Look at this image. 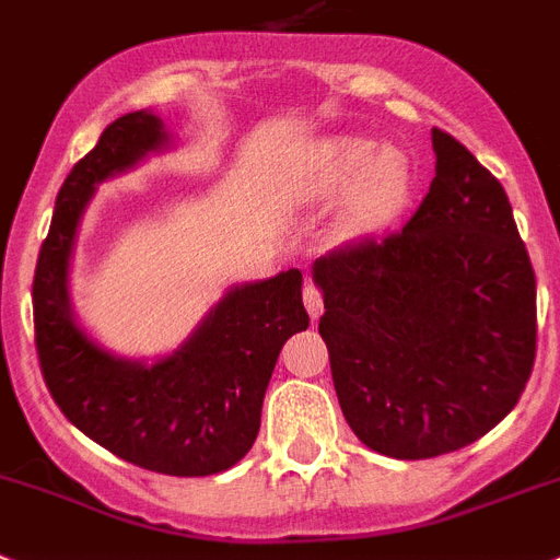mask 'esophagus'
<instances>
[{
  "label": "esophagus",
  "mask_w": 560,
  "mask_h": 560,
  "mask_svg": "<svg viewBox=\"0 0 560 560\" xmlns=\"http://www.w3.org/2000/svg\"><path fill=\"white\" fill-rule=\"evenodd\" d=\"M303 303L305 308H308V314H312V319H317L319 314H323V291H319L312 280H308L303 289Z\"/></svg>",
  "instance_id": "esophagus-1"
}]
</instances>
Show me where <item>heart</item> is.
Wrapping results in <instances>:
<instances>
[{"mask_svg":"<svg viewBox=\"0 0 560 560\" xmlns=\"http://www.w3.org/2000/svg\"><path fill=\"white\" fill-rule=\"evenodd\" d=\"M351 180L342 209L348 234H376L388 229L408 209L413 195V166L399 150H380L365 138H337L314 158L312 189L317 195L339 192Z\"/></svg>","mask_w":560,"mask_h":560,"instance_id":"heart-1","label":"heart"}]
</instances>
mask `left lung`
Returning <instances> with one entry per match:
<instances>
[{
    "label": "left lung",
    "instance_id": "1",
    "mask_svg": "<svg viewBox=\"0 0 560 560\" xmlns=\"http://www.w3.org/2000/svg\"><path fill=\"white\" fill-rule=\"evenodd\" d=\"M436 178L402 232L314 262L334 388L382 456L462 451L515 408L535 362V271L508 192L433 127Z\"/></svg>",
    "mask_w": 560,
    "mask_h": 560
}]
</instances>
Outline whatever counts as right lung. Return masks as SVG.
<instances>
[{"label": "right lung", "mask_w": 560, "mask_h": 560, "mask_svg": "<svg viewBox=\"0 0 560 560\" xmlns=\"http://www.w3.org/2000/svg\"><path fill=\"white\" fill-rule=\"evenodd\" d=\"M166 141L161 118L127 113L65 178L33 275L36 353L52 402L84 436L143 470L212 476L255 444L280 348L308 328L300 269L232 289L180 351L155 365L95 346L67 300L70 248L95 184Z\"/></svg>", "instance_id": "right-lung-1"}]
</instances>
